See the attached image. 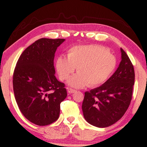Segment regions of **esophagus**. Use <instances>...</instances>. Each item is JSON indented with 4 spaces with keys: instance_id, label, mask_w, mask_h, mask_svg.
I'll return each mask as SVG.
<instances>
[{
    "instance_id": "34e87169",
    "label": "esophagus",
    "mask_w": 147,
    "mask_h": 147,
    "mask_svg": "<svg viewBox=\"0 0 147 147\" xmlns=\"http://www.w3.org/2000/svg\"><path fill=\"white\" fill-rule=\"evenodd\" d=\"M76 90H74V89H72V88H67V92L69 94H72V93H74V92H76Z\"/></svg>"
}]
</instances>
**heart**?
<instances>
[{
    "mask_svg": "<svg viewBox=\"0 0 147 147\" xmlns=\"http://www.w3.org/2000/svg\"><path fill=\"white\" fill-rule=\"evenodd\" d=\"M116 59L113 54L100 45L74 46L68 50L67 58L60 56L56 61L59 79L66 80L76 68L77 74L68 80L74 88L96 87L106 81L116 69Z\"/></svg>",
    "mask_w": 147,
    "mask_h": 147,
    "instance_id": "obj_1",
    "label": "heart"
}]
</instances>
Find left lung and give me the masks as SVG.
I'll use <instances>...</instances> for the list:
<instances>
[{
	"label": "left lung",
	"mask_w": 147,
	"mask_h": 147,
	"mask_svg": "<svg viewBox=\"0 0 147 147\" xmlns=\"http://www.w3.org/2000/svg\"><path fill=\"white\" fill-rule=\"evenodd\" d=\"M122 60L113 75L99 87L85 92L82 111L92 125L105 128L121 118L132 100L134 70L131 61L120 49Z\"/></svg>",
	"instance_id": "1"
}]
</instances>
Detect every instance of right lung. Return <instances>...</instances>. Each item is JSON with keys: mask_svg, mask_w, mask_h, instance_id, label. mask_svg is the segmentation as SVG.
I'll use <instances>...</instances> for the list:
<instances>
[{"mask_svg": "<svg viewBox=\"0 0 147 147\" xmlns=\"http://www.w3.org/2000/svg\"><path fill=\"white\" fill-rule=\"evenodd\" d=\"M64 39H38L25 49L13 73V90L21 113L32 123L49 125L58 119L67 96L65 84L56 79L54 57Z\"/></svg>", "mask_w": 147, "mask_h": 147, "instance_id": "obj_1", "label": "right lung"}]
</instances>
